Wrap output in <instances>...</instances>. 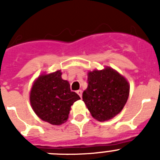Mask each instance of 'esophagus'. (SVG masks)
Segmentation results:
<instances>
[{
  "mask_svg": "<svg viewBox=\"0 0 160 160\" xmlns=\"http://www.w3.org/2000/svg\"><path fill=\"white\" fill-rule=\"evenodd\" d=\"M77 94L80 96V98H82V90H77Z\"/></svg>",
  "mask_w": 160,
  "mask_h": 160,
  "instance_id": "obj_1",
  "label": "esophagus"
}]
</instances>
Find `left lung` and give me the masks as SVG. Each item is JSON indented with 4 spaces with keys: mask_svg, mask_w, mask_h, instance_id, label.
<instances>
[{
    "mask_svg": "<svg viewBox=\"0 0 160 160\" xmlns=\"http://www.w3.org/2000/svg\"><path fill=\"white\" fill-rule=\"evenodd\" d=\"M87 76L88 87L83 91L82 100L93 118L104 122L116 116L129 97L128 80L108 66L89 71Z\"/></svg>",
    "mask_w": 160,
    "mask_h": 160,
    "instance_id": "1",
    "label": "left lung"
}]
</instances>
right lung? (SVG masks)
I'll use <instances>...</instances> for the list:
<instances>
[{
    "mask_svg": "<svg viewBox=\"0 0 160 160\" xmlns=\"http://www.w3.org/2000/svg\"><path fill=\"white\" fill-rule=\"evenodd\" d=\"M80 97L70 90V83L62 78L61 70L38 76L29 94L31 107L42 120L62 125L69 118L70 108Z\"/></svg>",
    "mask_w": 160,
    "mask_h": 160,
    "instance_id": "right-lung-1",
    "label": "right lung"
}]
</instances>
